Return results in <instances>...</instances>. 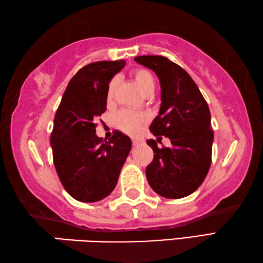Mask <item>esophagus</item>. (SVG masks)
I'll return each mask as SVG.
<instances>
[{"instance_id":"1","label":"esophagus","mask_w":263,"mask_h":263,"mask_svg":"<svg viewBox=\"0 0 263 263\" xmlns=\"http://www.w3.org/2000/svg\"><path fill=\"white\" fill-rule=\"evenodd\" d=\"M139 144H140V140L133 139V145H139Z\"/></svg>"}]
</instances>
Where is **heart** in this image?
Masks as SVG:
<instances>
[{"label": "heart", "mask_w": 263, "mask_h": 263, "mask_svg": "<svg viewBox=\"0 0 263 263\" xmlns=\"http://www.w3.org/2000/svg\"><path fill=\"white\" fill-rule=\"evenodd\" d=\"M133 77L136 82V84L139 85L141 91L143 92L144 95H148L150 92H154L155 89V78L149 70L143 68L135 69L133 71ZM117 78H112L110 82L108 83L107 91H106V97L107 99L110 100L113 99L115 89H117ZM146 121V117L144 114L133 112V110H121L117 114V117L114 119L115 126H117L120 130L126 133L129 135H135L140 132L141 126Z\"/></svg>", "instance_id": "obj_1"}]
</instances>
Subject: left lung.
I'll use <instances>...</instances> for the list:
<instances>
[{"mask_svg": "<svg viewBox=\"0 0 263 263\" xmlns=\"http://www.w3.org/2000/svg\"><path fill=\"white\" fill-rule=\"evenodd\" d=\"M135 61L159 78L162 104L150 132L158 142L165 136L172 144L159 149L155 140L146 141L154 150L146 179L160 196L181 199L201 186L211 164L214 132L208 104L188 72L167 58L143 55Z\"/></svg>", "mask_w": 263, "mask_h": 263, "instance_id": "8db88e82", "label": "left lung"}]
</instances>
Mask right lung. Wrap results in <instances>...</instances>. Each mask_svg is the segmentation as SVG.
I'll return each mask as SVG.
<instances>
[{
  "mask_svg": "<svg viewBox=\"0 0 263 263\" xmlns=\"http://www.w3.org/2000/svg\"><path fill=\"white\" fill-rule=\"evenodd\" d=\"M126 61H99L76 72L62 96L50 134L60 181L73 199L97 202L117 186L132 149L127 135L114 132L107 142L96 135L95 121L106 110V91Z\"/></svg>",
  "mask_w": 263,
  "mask_h": 263,
  "instance_id": "obj_1",
  "label": "right lung"
}]
</instances>
